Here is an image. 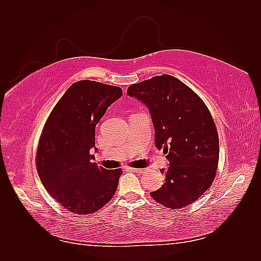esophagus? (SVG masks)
<instances>
[{
	"mask_svg": "<svg viewBox=\"0 0 261 261\" xmlns=\"http://www.w3.org/2000/svg\"><path fill=\"white\" fill-rule=\"evenodd\" d=\"M128 171H130V172H135V173H144V170H141V169H135V168H128Z\"/></svg>",
	"mask_w": 261,
	"mask_h": 261,
	"instance_id": "1",
	"label": "esophagus"
}]
</instances>
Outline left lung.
I'll return each mask as SVG.
<instances>
[{
	"mask_svg": "<svg viewBox=\"0 0 261 261\" xmlns=\"http://www.w3.org/2000/svg\"><path fill=\"white\" fill-rule=\"evenodd\" d=\"M127 94L148 108L155 146L169 160L161 169L165 183L150 195L171 209L189 206L210 188L218 168L219 136L208 108L171 75L134 84Z\"/></svg>",
	"mask_w": 261,
	"mask_h": 261,
	"instance_id": "obj_1",
	"label": "left lung"
}]
</instances>
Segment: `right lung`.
<instances>
[{
	"instance_id": "1",
	"label": "right lung",
	"mask_w": 261,
	"mask_h": 261,
	"mask_svg": "<svg viewBox=\"0 0 261 261\" xmlns=\"http://www.w3.org/2000/svg\"><path fill=\"white\" fill-rule=\"evenodd\" d=\"M120 87L92 81L74 83L45 122L37 151V171L46 191L63 207L77 215L98 211L114 196L122 170H107L90 150L97 148L96 126Z\"/></svg>"
}]
</instances>
